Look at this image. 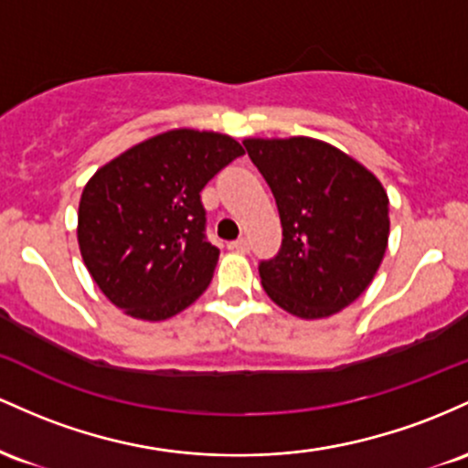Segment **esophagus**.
I'll list each match as a JSON object with an SVG mask.
<instances>
[{"label": "esophagus", "instance_id": "obj_1", "mask_svg": "<svg viewBox=\"0 0 468 468\" xmlns=\"http://www.w3.org/2000/svg\"><path fill=\"white\" fill-rule=\"evenodd\" d=\"M229 248L236 250V251H240V254H248V251H250V240L245 239V236H240V239H236L234 243L229 245Z\"/></svg>", "mask_w": 468, "mask_h": 468}]
</instances>
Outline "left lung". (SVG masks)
I'll return each mask as SVG.
<instances>
[{
    "mask_svg": "<svg viewBox=\"0 0 468 468\" xmlns=\"http://www.w3.org/2000/svg\"><path fill=\"white\" fill-rule=\"evenodd\" d=\"M276 198L282 243L261 261L262 290L298 318H327L374 281L389 240V198L378 178L324 141L245 139Z\"/></svg>",
    "mask_w": 468,
    "mask_h": 468,
    "instance_id": "left-lung-1",
    "label": "left lung"
}]
</instances>
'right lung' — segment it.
I'll return each instance as SVG.
<instances>
[{
    "label": "right lung",
    "mask_w": 468,
    "mask_h": 468,
    "mask_svg": "<svg viewBox=\"0 0 468 468\" xmlns=\"http://www.w3.org/2000/svg\"><path fill=\"white\" fill-rule=\"evenodd\" d=\"M240 154L232 136L181 128L94 172L79 201L77 239L110 303L165 320L207 290L220 251L206 236L201 190Z\"/></svg>",
    "instance_id": "obj_1"
}]
</instances>
